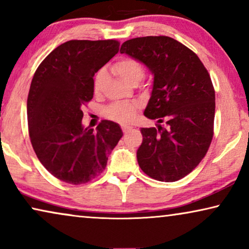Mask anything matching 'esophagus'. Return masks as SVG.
I'll list each match as a JSON object with an SVG mask.
<instances>
[{
	"instance_id": "1",
	"label": "esophagus",
	"mask_w": 249,
	"mask_h": 249,
	"mask_svg": "<svg viewBox=\"0 0 249 249\" xmlns=\"http://www.w3.org/2000/svg\"><path fill=\"white\" fill-rule=\"evenodd\" d=\"M132 129V127H130V125H122V130H124V134H127V132H129Z\"/></svg>"
}]
</instances>
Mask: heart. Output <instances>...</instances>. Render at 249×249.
<instances>
[{
    "label": "heart",
    "instance_id": "1",
    "mask_svg": "<svg viewBox=\"0 0 249 249\" xmlns=\"http://www.w3.org/2000/svg\"><path fill=\"white\" fill-rule=\"evenodd\" d=\"M114 72L122 80L130 85L134 81H139L144 74V67L139 61L132 57H122L113 66ZM107 79V71L101 69L94 78V91L100 93ZM136 114V105L130 103H115L105 108V115L111 120L128 124Z\"/></svg>",
    "mask_w": 249,
    "mask_h": 249
}]
</instances>
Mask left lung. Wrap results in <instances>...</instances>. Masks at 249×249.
<instances>
[{
    "instance_id": "left-lung-1",
    "label": "left lung",
    "mask_w": 249,
    "mask_h": 249,
    "mask_svg": "<svg viewBox=\"0 0 249 249\" xmlns=\"http://www.w3.org/2000/svg\"><path fill=\"white\" fill-rule=\"evenodd\" d=\"M120 52L153 74L144 115L158 121V128L141 129L138 164L159 181L182 179L199 164L213 138L215 91L210 74L192 50L168 36L129 39Z\"/></svg>"
}]
</instances>
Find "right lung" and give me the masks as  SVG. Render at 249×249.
<instances>
[{
    "mask_svg": "<svg viewBox=\"0 0 249 249\" xmlns=\"http://www.w3.org/2000/svg\"><path fill=\"white\" fill-rule=\"evenodd\" d=\"M119 52V42L69 40L47 55L34 74L27 100L30 142L51 175L80 185L100 175L122 137L103 120L85 128L81 107L93 98L94 74Z\"/></svg>",
    "mask_w": 249,
    "mask_h": 249,
    "instance_id": "1",
    "label": "right lung"
}]
</instances>
